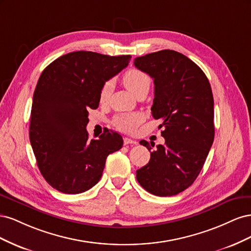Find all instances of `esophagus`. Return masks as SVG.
<instances>
[{"label": "esophagus", "instance_id": "34e87169", "mask_svg": "<svg viewBox=\"0 0 251 251\" xmlns=\"http://www.w3.org/2000/svg\"><path fill=\"white\" fill-rule=\"evenodd\" d=\"M137 143H138L137 141L133 140L131 138H127V137L124 138V144H125V146H127V144H130V146H136V144H137Z\"/></svg>", "mask_w": 251, "mask_h": 251}]
</instances>
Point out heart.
<instances>
[{
	"label": "heart",
	"instance_id": "obj_1",
	"mask_svg": "<svg viewBox=\"0 0 251 251\" xmlns=\"http://www.w3.org/2000/svg\"><path fill=\"white\" fill-rule=\"evenodd\" d=\"M123 82L125 87L130 91V92L135 95L138 91L142 89H149L151 85L150 76L138 69H130L126 71L123 76ZM110 93V83L105 82L102 86L100 100V101H105L109 97ZM143 121V116L140 113H127V114H120L113 119V125L115 126L118 130L126 132V133H133L136 131V128Z\"/></svg>",
	"mask_w": 251,
	"mask_h": 251
}]
</instances>
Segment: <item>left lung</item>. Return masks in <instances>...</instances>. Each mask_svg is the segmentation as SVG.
<instances>
[{
  "label": "left lung",
  "mask_w": 251,
  "mask_h": 251,
  "mask_svg": "<svg viewBox=\"0 0 251 251\" xmlns=\"http://www.w3.org/2000/svg\"><path fill=\"white\" fill-rule=\"evenodd\" d=\"M135 67L154 79L151 115L161 119L165 143L140 144L151 151L136 178L149 193L168 197L191 186L200 174L215 137L214 97L206 75L193 60L174 50L136 57Z\"/></svg>",
  "instance_id": "8db88e82"
}]
</instances>
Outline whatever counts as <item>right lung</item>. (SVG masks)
<instances>
[{
    "label": "right lung",
    "mask_w": 251,
    "mask_h": 251,
    "mask_svg": "<svg viewBox=\"0 0 251 251\" xmlns=\"http://www.w3.org/2000/svg\"><path fill=\"white\" fill-rule=\"evenodd\" d=\"M131 55L70 52L45 68L34 90L29 138L40 172L64 194H79L100 180L107 157L123 148L121 136L105 131L89 139L90 109H97L105 81L130 63Z\"/></svg>",
    "instance_id": "1"
}]
</instances>
